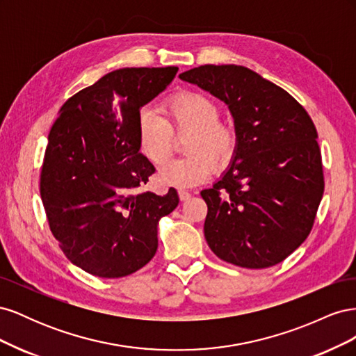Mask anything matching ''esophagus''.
I'll list each match as a JSON object with an SVG mask.
<instances>
[{
    "label": "esophagus",
    "instance_id": "esophagus-1",
    "mask_svg": "<svg viewBox=\"0 0 356 356\" xmlns=\"http://www.w3.org/2000/svg\"><path fill=\"white\" fill-rule=\"evenodd\" d=\"M178 196H179V200H181V202H186V200H188V199L191 197V193H188V191H186V190H179V191H178Z\"/></svg>",
    "mask_w": 356,
    "mask_h": 356
}]
</instances>
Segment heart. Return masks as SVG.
<instances>
[{
    "label": "heart",
    "mask_w": 356,
    "mask_h": 356,
    "mask_svg": "<svg viewBox=\"0 0 356 356\" xmlns=\"http://www.w3.org/2000/svg\"><path fill=\"white\" fill-rule=\"evenodd\" d=\"M163 111L166 120L152 110L138 117L136 135L143 156L154 166L169 159L174 134L188 135L184 152L190 157L170 161L159 172V182L174 188H191L203 184L212 174V163L227 161L236 145L233 129L220 122V106L207 95L182 92L170 98Z\"/></svg>",
    "instance_id": "b5f03b06"
}]
</instances>
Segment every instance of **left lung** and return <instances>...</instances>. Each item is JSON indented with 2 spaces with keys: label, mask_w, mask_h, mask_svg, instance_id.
<instances>
[{
  "label": "left lung",
  "mask_w": 356,
  "mask_h": 356,
  "mask_svg": "<svg viewBox=\"0 0 356 356\" xmlns=\"http://www.w3.org/2000/svg\"><path fill=\"white\" fill-rule=\"evenodd\" d=\"M229 106L236 145L212 188L203 232L212 252L246 268L284 261L309 236L324 195L316 127L293 96L241 65L179 74Z\"/></svg>",
  "instance_id": "1"
}]
</instances>
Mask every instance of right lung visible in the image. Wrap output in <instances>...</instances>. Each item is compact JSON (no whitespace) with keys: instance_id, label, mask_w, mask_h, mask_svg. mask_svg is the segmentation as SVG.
Listing matches in <instances>:
<instances>
[{"instance_id":"obj_1","label":"right lung","mask_w":356,"mask_h":356,"mask_svg":"<svg viewBox=\"0 0 356 356\" xmlns=\"http://www.w3.org/2000/svg\"><path fill=\"white\" fill-rule=\"evenodd\" d=\"M177 67L122 68L70 98L49 134L40 193L68 260L98 277H123L157 251L159 221L178 207L175 188L143 191L154 166L139 153L141 108Z\"/></svg>"}]
</instances>
